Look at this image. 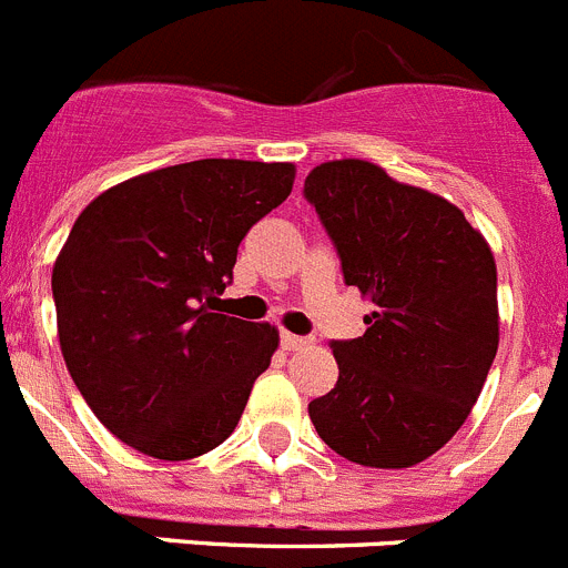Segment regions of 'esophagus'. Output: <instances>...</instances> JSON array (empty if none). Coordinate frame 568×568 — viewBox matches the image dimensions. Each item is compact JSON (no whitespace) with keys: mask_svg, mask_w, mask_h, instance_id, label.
Here are the masks:
<instances>
[{"mask_svg":"<svg viewBox=\"0 0 568 568\" xmlns=\"http://www.w3.org/2000/svg\"><path fill=\"white\" fill-rule=\"evenodd\" d=\"M280 345H283V351H300V347L308 345V339H305V336H296V334H288V331H283V334H280Z\"/></svg>","mask_w":568,"mask_h":568,"instance_id":"34e87169","label":"esophagus"}]
</instances>
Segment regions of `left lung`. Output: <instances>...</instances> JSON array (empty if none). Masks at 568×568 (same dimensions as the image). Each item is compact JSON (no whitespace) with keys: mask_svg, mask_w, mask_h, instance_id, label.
Wrapping results in <instances>:
<instances>
[{"mask_svg":"<svg viewBox=\"0 0 568 568\" xmlns=\"http://www.w3.org/2000/svg\"><path fill=\"white\" fill-rule=\"evenodd\" d=\"M345 285L371 296L367 331L334 339L339 379L308 416L334 453L402 469L442 449L487 382L498 351V274L487 240L444 197L367 161L305 178Z\"/></svg>","mask_w":568,"mask_h":568,"instance_id":"8db88e82","label":"left lung"}]
</instances>
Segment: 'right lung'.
Returning a JSON list of instances; mask_svg holds the SVG:
<instances>
[{"mask_svg":"<svg viewBox=\"0 0 568 568\" xmlns=\"http://www.w3.org/2000/svg\"><path fill=\"white\" fill-rule=\"evenodd\" d=\"M291 186V163L206 158L130 178L79 214L53 265L59 345L112 436L163 462L232 436L280 336L209 303Z\"/></svg>","mask_w":568,"mask_h":568,"instance_id":"add662e5","label":"right lung"}]
</instances>
